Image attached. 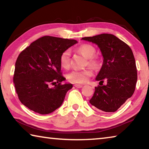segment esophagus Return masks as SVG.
Returning a JSON list of instances; mask_svg holds the SVG:
<instances>
[{"mask_svg":"<svg viewBox=\"0 0 149 149\" xmlns=\"http://www.w3.org/2000/svg\"><path fill=\"white\" fill-rule=\"evenodd\" d=\"M74 86L75 87H77V88H81V87H83V85H79V84H75Z\"/></svg>","mask_w":149,"mask_h":149,"instance_id":"34e87169","label":"esophagus"}]
</instances>
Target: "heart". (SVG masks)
Segmentation results:
<instances>
[{
	"instance_id": "heart-1",
	"label": "heart",
	"mask_w": 149,
	"mask_h": 149,
	"mask_svg": "<svg viewBox=\"0 0 149 149\" xmlns=\"http://www.w3.org/2000/svg\"><path fill=\"white\" fill-rule=\"evenodd\" d=\"M77 52L83 56L87 58V64L94 68L99 66L100 60L99 58L94 56L96 52L95 48L89 44H84L77 48ZM70 57L71 53L69 50H65L62 52L60 57V62L62 67L68 69L70 65ZM93 75L91 69L87 68L85 70H74L68 74V79L74 84H85L89 77Z\"/></svg>"
}]
</instances>
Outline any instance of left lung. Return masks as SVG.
<instances>
[{
	"instance_id": "8db88e82",
	"label": "left lung",
	"mask_w": 149,
	"mask_h": 149,
	"mask_svg": "<svg viewBox=\"0 0 149 149\" xmlns=\"http://www.w3.org/2000/svg\"><path fill=\"white\" fill-rule=\"evenodd\" d=\"M81 39L96 44L100 49L103 63L95 79L107 82V85L95 87L89 102L98 110L114 112L135 91L137 72L132 50L112 34L103 33Z\"/></svg>"
}]
</instances>
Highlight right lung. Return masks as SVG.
<instances>
[{"label":"right lung","instance_id":"add662e5","mask_svg":"<svg viewBox=\"0 0 149 149\" xmlns=\"http://www.w3.org/2000/svg\"><path fill=\"white\" fill-rule=\"evenodd\" d=\"M77 43L74 39L51 36L39 38L19 54L15 64L14 83L22 104L40 114H48L62 105L71 84H61L60 55ZM50 84H55L50 88Z\"/></svg>","mask_w":149,"mask_h":149}]
</instances>
